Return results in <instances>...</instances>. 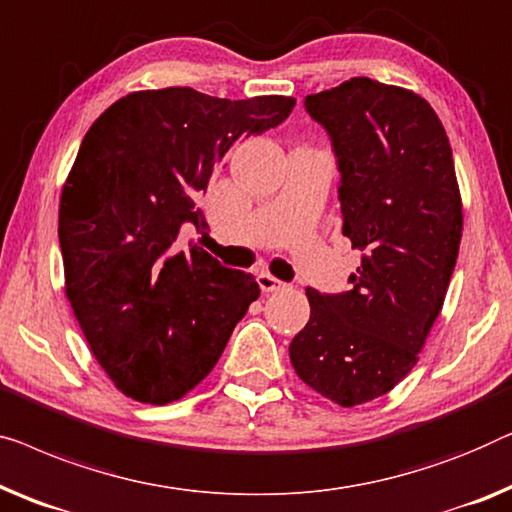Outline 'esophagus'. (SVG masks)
I'll return each mask as SVG.
<instances>
[{
  "instance_id": "esophagus-1",
  "label": "esophagus",
  "mask_w": 512,
  "mask_h": 512,
  "mask_svg": "<svg viewBox=\"0 0 512 512\" xmlns=\"http://www.w3.org/2000/svg\"><path fill=\"white\" fill-rule=\"evenodd\" d=\"M258 284H261L265 293H277V291H284V288H286V281L272 277L270 272L258 274Z\"/></svg>"
}]
</instances>
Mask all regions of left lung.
<instances>
[{"label": "left lung", "mask_w": 512, "mask_h": 512, "mask_svg": "<svg viewBox=\"0 0 512 512\" xmlns=\"http://www.w3.org/2000/svg\"><path fill=\"white\" fill-rule=\"evenodd\" d=\"M305 108L337 157L342 233L362 251L351 291L307 288L295 374L339 406L372 402L416 367L462 240L453 150L434 108L395 85L351 78Z\"/></svg>", "instance_id": "obj_1"}]
</instances>
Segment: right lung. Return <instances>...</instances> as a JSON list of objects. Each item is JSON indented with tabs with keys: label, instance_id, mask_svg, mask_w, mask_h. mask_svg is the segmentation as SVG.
<instances>
[{
	"label": "right lung",
	"instance_id": "1",
	"mask_svg": "<svg viewBox=\"0 0 512 512\" xmlns=\"http://www.w3.org/2000/svg\"><path fill=\"white\" fill-rule=\"evenodd\" d=\"M291 96L231 101L191 87L131 92L85 133L59 201L66 298L124 395L168 404L201 383L261 295L247 272L180 240L240 140L291 115Z\"/></svg>",
	"mask_w": 512,
	"mask_h": 512
}]
</instances>
